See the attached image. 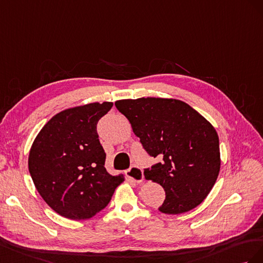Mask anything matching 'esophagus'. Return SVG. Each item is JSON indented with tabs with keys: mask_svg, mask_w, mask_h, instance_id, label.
<instances>
[{
	"mask_svg": "<svg viewBox=\"0 0 263 263\" xmlns=\"http://www.w3.org/2000/svg\"><path fill=\"white\" fill-rule=\"evenodd\" d=\"M125 174L127 177L131 178L132 181L136 183H141L143 181V177H144L143 171H142L139 166H137V165H132V166L125 172Z\"/></svg>",
	"mask_w": 263,
	"mask_h": 263,
	"instance_id": "34e87169",
	"label": "esophagus"
}]
</instances>
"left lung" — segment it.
Returning <instances> with one entry per match:
<instances>
[{
	"instance_id": "left-lung-1",
	"label": "left lung",
	"mask_w": 263,
	"mask_h": 263,
	"mask_svg": "<svg viewBox=\"0 0 263 263\" xmlns=\"http://www.w3.org/2000/svg\"><path fill=\"white\" fill-rule=\"evenodd\" d=\"M117 109L129 120L146 153L159 163L144 170L160 184L163 214L192 211L204 200L220 170L219 139L215 127L189 104L176 99L119 100Z\"/></svg>"
}]
</instances>
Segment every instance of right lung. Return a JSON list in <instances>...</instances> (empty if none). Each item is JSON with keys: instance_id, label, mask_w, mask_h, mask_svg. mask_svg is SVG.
Returning <instances> with one entry per match:
<instances>
[{"instance_id": "1", "label": "right lung", "mask_w": 263, "mask_h": 263, "mask_svg": "<svg viewBox=\"0 0 263 263\" xmlns=\"http://www.w3.org/2000/svg\"><path fill=\"white\" fill-rule=\"evenodd\" d=\"M114 106L93 102L59 112L44 125L28 156L36 190L66 218H91L106 207L122 176L110 175L97 123Z\"/></svg>"}]
</instances>
